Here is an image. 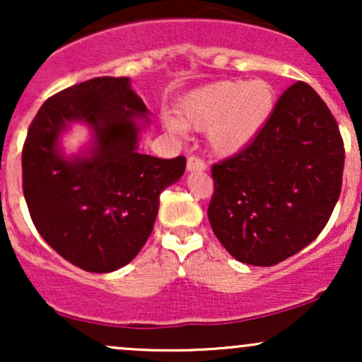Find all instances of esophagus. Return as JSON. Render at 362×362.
I'll use <instances>...</instances> for the list:
<instances>
[{"mask_svg": "<svg viewBox=\"0 0 362 362\" xmlns=\"http://www.w3.org/2000/svg\"><path fill=\"white\" fill-rule=\"evenodd\" d=\"M187 170H189V172H204L206 163L201 158L190 156L189 160H187Z\"/></svg>", "mask_w": 362, "mask_h": 362, "instance_id": "1", "label": "esophagus"}]
</instances>
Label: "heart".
I'll use <instances>...</instances> for the list:
<instances>
[{
	"label": "heart",
	"mask_w": 362,
	"mask_h": 362,
	"mask_svg": "<svg viewBox=\"0 0 362 362\" xmlns=\"http://www.w3.org/2000/svg\"><path fill=\"white\" fill-rule=\"evenodd\" d=\"M277 105V93L265 80H221L195 88L177 103V119L165 115L172 132L206 129V141L218 156H233L259 138Z\"/></svg>",
	"instance_id": "obj_1"
}]
</instances>
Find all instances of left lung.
I'll list each match as a JSON object with an SVG mask.
<instances>
[{
	"label": "left lung",
	"mask_w": 362,
	"mask_h": 362,
	"mask_svg": "<svg viewBox=\"0 0 362 362\" xmlns=\"http://www.w3.org/2000/svg\"><path fill=\"white\" fill-rule=\"evenodd\" d=\"M342 172L337 122L317 91L298 81L281 95L259 138L213 167L207 218L230 255L271 267L325 228Z\"/></svg>",
	"instance_id": "8db88e82"
}]
</instances>
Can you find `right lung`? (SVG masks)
<instances>
[{
	"label": "right lung",
	"instance_id": "right-lung-1",
	"mask_svg": "<svg viewBox=\"0 0 362 362\" xmlns=\"http://www.w3.org/2000/svg\"><path fill=\"white\" fill-rule=\"evenodd\" d=\"M148 109L129 78L102 76L44 102L22 153L23 195L37 231L62 259L88 272L117 271L153 231L160 194L185 172V158L138 151ZM73 123L92 139L73 157L62 136Z\"/></svg>",
	"mask_w": 362,
	"mask_h": 362
}]
</instances>
